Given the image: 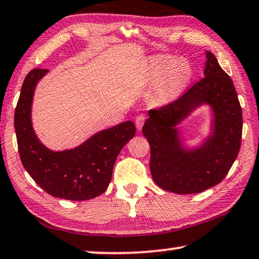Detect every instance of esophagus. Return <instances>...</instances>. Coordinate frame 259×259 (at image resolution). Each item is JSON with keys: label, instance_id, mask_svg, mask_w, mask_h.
I'll list each match as a JSON object with an SVG mask.
<instances>
[{"label": "esophagus", "instance_id": "1", "mask_svg": "<svg viewBox=\"0 0 259 259\" xmlns=\"http://www.w3.org/2000/svg\"><path fill=\"white\" fill-rule=\"evenodd\" d=\"M144 122H145V116H144V115L141 114V115H137V116L135 117V124H136L138 130L142 129V126H143V124H144Z\"/></svg>", "mask_w": 259, "mask_h": 259}]
</instances>
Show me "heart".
<instances>
[{"mask_svg":"<svg viewBox=\"0 0 259 259\" xmlns=\"http://www.w3.org/2000/svg\"><path fill=\"white\" fill-rule=\"evenodd\" d=\"M149 72L153 78H158L154 96L160 102L178 98L186 90L192 78V67L184 58L173 60L168 56L153 58Z\"/></svg>","mask_w":259,"mask_h":259,"instance_id":"heart-1","label":"heart"}]
</instances>
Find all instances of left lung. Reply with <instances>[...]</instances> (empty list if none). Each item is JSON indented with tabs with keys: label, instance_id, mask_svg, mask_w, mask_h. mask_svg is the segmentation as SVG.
Here are the masks:
<instances>
[{
	"label": "left lung",
	"instance_id": "left-lung-1",
	"mask_svg": "<svg viewBox=\"0 0 259 259\" xmlns=\"http://www.w3.org/2000/svg\"><path fill=\"white\" fill-rule=\"evenodd\" d=\"M206 57L204 78L176 101L150 110L142 129L151 149L154 183L177 194L201 193L221 183L241 148L242 108L233 80L213 53L207 51ZM202 104L213 111L212 133L198 148L186 149L176 125Z\"/></svg>",
	"mask_w": 259,
	"mask_h": 259
}]
</instances>
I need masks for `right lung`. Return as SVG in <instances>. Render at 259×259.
I'll return each mask as SVG.
<instances>
[{
	"instance_id": "right-lung-1",
	"label": "right lung",
	"mask_w": 259,
	"mask_h": 259,
	"mask_svg": "<svg viewBox=\"0 0 259 259\" xmlns=\"http://www.w3.org/2000/svg\"><path fill=\"white\" fill-rule=\"evenodd\" d=\"M48 72L49 69L34 68L22 84L15 110L21 161L31 178L55 198L72 201L96 198L107 190L118 153L135 136L136 128L133 121H125L99 131L74 149H48L38 140L31 121L34 90Z\"/></svg>"
}]
</instances>
